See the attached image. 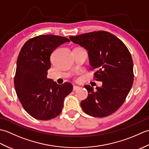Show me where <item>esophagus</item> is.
<instances>
[{
	"label": "esophagus",
	"mask_w": 149,
	"mask_h": 149,
	"mask_svg": "<svg viewBox=\"0 0 149 149\" xmlns=\"http://www.w3.org/2000/svg\"><path fill=\"white\" fill-rule=\"evenodd\" d=\"M79 88V87L77 86H74V87H73V91H76Z\"/></svg>",
	"instance_id": "34e87169"
}]
</instances>
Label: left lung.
Listing matches in <instances>:
<instances>
[{
    "label": "left lung",
    "mask_w": 149,
    "mask_h": 149,
    "mask_svg": "<svg viewBox=\"0 0 149 149\" xmlns=\"http://www.w3.org/2000/svg\"><path fill=\"white\" fill-rule=\"evenodd\" d=\"M73 43L88 50L90 69L96 81L102 83L96 91L89 85L84 87L88 97L81 106L87 115L105 117L115 112L124 102L133 84V62L129 50L118 38L99 31L70 36Z\"/></svg>",
    "instance_id": "1"
}]
</instances>
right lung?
<instances>
[{
	"mask_svg": "<svg viewBox=\"0 0 149 149\" xmlns=\"http://www.w3.org/2000/svg\"><path fill=\"white\" fill-rule=\"evenodd\" d=\"M69 42L65 37L40 35L28 40L19 53L14 79L15 91L24 109L37 120H48L58 116L65 98L73 90L70 83L60 85L47 78L52 53Z\"/></svg>",
	"mask_w": 149,
	"mask_h": 149,
	"instance_id": "obj_1",
	"label": "right lung"
}]
</instances>
